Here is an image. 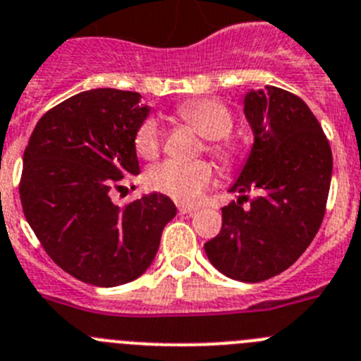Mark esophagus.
<instances>
[{"label": "esophagus", "instance_id": "34e87169", "mask_svg": "<svg viewBox=\"0 0 361 361\" xmlns=\"http://www.w3.org/2000/svg\"><path fill=\"white\" fill-rule=\"evenodd\" d=\"M195 211H198L197 206H178V213L180 214H191Z\"/></svg>", "mask_w": 361, "mask_h": 361}]
</instances>
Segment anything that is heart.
Segmentation results:
<instances>
[{
  "instance_id": "b5f03b06",
  "label": "heart",
  "mask_w": 361,
  "mask_h": 361,
  "mask_svg": "<svg viewBox=\"0 0 361 361\" xmlns=\"http://www.w3.org/2000/svg\"><path fill=\"white\" fill-rule=\"evenodd\" d=\"M175 114L204 140H209L206 150L221 166L231 168L236 163V148L224 141V137L233 130V114L221 102L211 98L190 100L178 105ZM134 147L143 159L157 157L161 150V132L154 118H147L135 128ZM213 177V168L206 161H164L148 170L147 184L150 190L166 195L177 202H193L206 188L211 186Z\"/></svg>"
}]
</instances>
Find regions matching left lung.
<instances>
[{"label": "left lung", "instance_id": "obj_1", "mask_svg": "<svg viewBox=\"0 0 361 361\" xmlns=\"http://www.w3.org/2000/svg\"><path fill=\"white\" fill-rule=\"evenodd\" d=\"M243 112L254 145L221 207V231L204 245L214 269L231 279L259 283L292 267L315 238L331 184L329 141L310 107L284 89L249 91ZM247 192L251 206L243 209Z\"/></svg>", "mask_w": 361, "mask_h": 361}]
</instances>
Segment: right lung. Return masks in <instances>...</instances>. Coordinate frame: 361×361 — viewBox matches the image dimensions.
I'll use <instances>...</instances> for the list:
<instances>
[{
  "instance_id": "add662e5",
  "label": "right lung",
  "mask_w": 361,
  "mask_h": 361,
  "mask_svg": "<svg viewBox=\"0 0 361 361\" xmlns=\"http://www.w3.org/2000/svg\"><path fill=\"white\" fill-rule=\"evenodd\" d=\"M150 107L140 92L91 89L49 109L23 155V213L64 272L94 286L137 279L177 214L166 195L120 207L114 190L140 173L134 134Z\"/></svg>"
}]
</instances>
